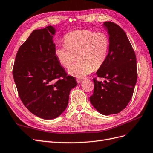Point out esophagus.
<instances>
[{"label": "esophagus", "instance_id": "1", "mask_svg": "<svg viewBox=\"0 0 153 153\" xmlns=\"http://www.w3.org/2000/svg\"><path fill=\"white\" fill-rule=\"evenodd\" d=\"M76 81H77V83H78V84H79V83H80V82H82L83 81V79H82V78H77Z\"/></svg>", "mask_w": 153, "mask_h": 153}]
</instances>
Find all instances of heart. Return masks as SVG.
<instances>
[{
	"label": "heart",
	"mask_w": 153,
	"mask_h": 153,
	"mask_svg": "<svg viewBox=\"0 0 153 153\" xmlns=\"http://www.w3.org/2000/svg\"><path fill=\"white\" fill-rule=\"evenodd\" d=\"M64 44L55 50V55L61 65L68 68L78 57V62L68 69L69 75L83 78L94 69L103 66L108 57L110 40L104 32L95 33L87 30H78L67 34Z\"/></svg>",
	"instance_id": "obj_1"
}]
</instances>
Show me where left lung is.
Masks as SVG:
<instances>
[{"label": "left lung", "mask_w": 153, "mask_h": 153, "mask_svg": "<svg viewBox=\"0 0 153 153\" xmlns=\"http://www.w3.org/2000/svg\"><path fill=\"white\" fill-rule=\"evenodd\" d=\"M103 27L109 36L107 59L96 72L103 82L93 79L94 92L90 101L94 108L105 115L122 111L131 100L137 80L136 56L124 31L112 22Z\"/></svg>", "instance_id": "left-lung-1"}]
</instances>
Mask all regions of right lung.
Here are the masks:
<instances>
[{"instance_id":"right-lung-1","label":"right lung","mask_w":153,"mask_h":153,"mask_svg":"<svg viewBox=\"0 0 153 153\" xmlns=\"http://www.w3.org/2000/svg\"><path fill=\"white\" fill-rule=\"evenodd\" d=\"M50 25L34 30L18 49L13 69L18 94L30 112L43 119L58 117L67 108L76 78L67 74L55 55Z\"/></svg>"}]
</instances>
